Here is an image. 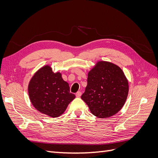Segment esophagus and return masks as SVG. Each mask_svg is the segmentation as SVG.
<instances>
[{
    "mask_svg": "<svg viewBox=\"0 0 158 158\" xmlns=\"http://www.w3.org/2000/svg\"><path fill=\"white\" fill-rule=\"evenodd\" d=\"M81 95H82V92H77L76 93V96L77 98H80L81 96Z\"/></svg>",
    "mask_w": 158,
    "mask_h": 158,
    "instance_id": "obj_1",
    "label": "esophagus"
}]
</instances>
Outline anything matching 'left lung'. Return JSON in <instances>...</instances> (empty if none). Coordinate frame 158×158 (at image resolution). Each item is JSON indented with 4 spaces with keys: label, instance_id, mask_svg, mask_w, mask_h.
<instances>
[{
    "label": "left lung",
    "instance_id": "1",
    "mask_svg": "<svg viewBox=\"0 0 158 158\" xmlns=\"http://www.w3.org/2000/svg\"><path fill=\"white\" fill-rule=\"evenodd\" d=\"M87 82L81 98L94 115L107 118L120 111L128 93V80L120 67L99 61L88 73Z\"/></svg>",
    "mask_w": 158,
    "mask_h": 158
}]
</instances>
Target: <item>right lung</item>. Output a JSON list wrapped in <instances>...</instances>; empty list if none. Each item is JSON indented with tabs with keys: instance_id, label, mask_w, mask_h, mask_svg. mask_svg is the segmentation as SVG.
<instances>
[{
	"instance_id": "right-lung-1",
	"label": "right lung",
	"mask_w": 158,
	"mask_h": 158,
	"mask_svg": "<svg viewBox=\"0 0 158 158\" xmlns=\"http://www.w3.org/2000/svg\"><path fill=\"white\" fill-rule=\"evenodd\" d=\"M30 99L37 111L51 117L63 114L75 98L70 93L69 84L60 73H54L49 66L40 69L33 75L28 85Z\"/></svg>"
}]
</instances>
